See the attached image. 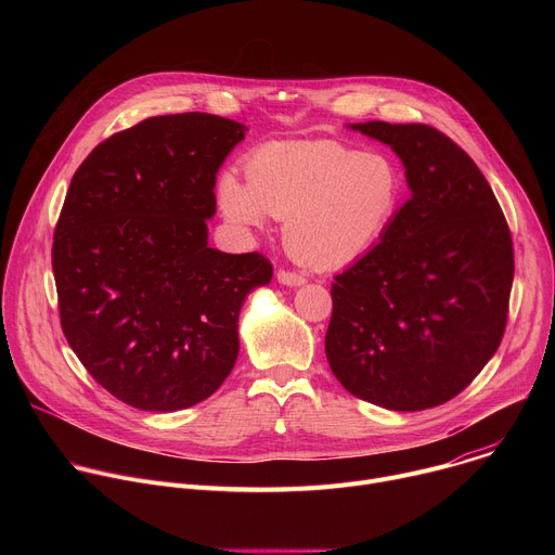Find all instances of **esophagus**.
I'll use <instances>...</instances> for the list:
<instances>
[{"instance_id":"34e87169","label":"esophagus","mask_w":555,"mask_h":555,"mask_svg":"<svg viewBox=\"0 0 555 555\" xmlns=\"http://www.w3.org/2000/svg\"><path fill=\"white\" fill-rule=\"evenodd\" d=\"M276 279H279L283 285H292V287L305 283V276L298 274V272H292V270H279V272H276Z\"/></svg>"}]
</instances>
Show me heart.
Instances as JSON below:
<instances>
[{
    "mask_svg": "<svg viewBox=\"0 0 555 555\" xmlns=\"http://www.w3.org/2000/svg\"><path fill=\"white\" fill-rule=\"evenodd\" d=\"M244 184L223 173L221 210L234 223L261 228L285 221L283 242L309 268H343L369 253L404 199V180L384 153H364L336 140L268 144L246 163Z\"/></svg>",
    "mask_w": 555,
    "mask_h": 555,
    "instance_id": "1",
    "label": "heart"
}]
</instances>
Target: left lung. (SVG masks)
Returning a JSON list of instances; mask_svg holds the SVG:
<instances>
[{
	"instance_id": "8db88e82",
	"label": "left lung",
	"mask_w": 555,
	"mask_h": 555,
	"mask_svg": "<svg viewBox=\"0 0 555 555\" xmlns=\"http://www.w3.org/2000/svg\"><path fill=\"white\" fill-rule=\"evenodd\" d=\"M351 127L402 157L413 195L382 242L334 276L327 360L364 402L433 409L477 377L503 340L512 232L486 176L439 129Z\"/></svg>"
}]
</instances>
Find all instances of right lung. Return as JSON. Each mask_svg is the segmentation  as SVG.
<instances>
[{"label":"right lung","mask_w":555,"mask_h":555,"mask_svg":"<svg viewBox=\"0 0 555 555\" xmlns=\"http://www.w3.org/2000/svg\"><path fill=\"white\" fill-rule=\"evenodd\" d=\"M248 129L212 114L144 118L76 169L52 244L61 330L116 400L189 409L230 375L236 319L270 283L261 253L208 248L215 176Z\"/></svg>","instance_id":"right-lung-1"}]
</instances>
